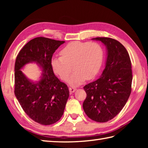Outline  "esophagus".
<instances>
[{"mask_svg":"<svg viewBox=\"0 0 148 148\" xmlns=\"http://www.w3.org/2000/svg\"><path fill=\"white\" fill-rule=\"evenodd\" d=\"M76 90H77L76 88H75V87H74V86L69 87V91H70V93H74Z\"/></svg>","mask_w":148,"mask_h":148,"instance_id":"esophagus-1","label":"esophagus"}]
</instances>
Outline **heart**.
Returning <instances> with one entry per match:
<instances>
[{
    "instance_id": "1",
    "label": "heart",
    "mask_w": 148,
    "mask_h": 148,
    "mask_svg": "<svg viewBox=\"0 0 148 148\" xmlns=\"http://www.w3.org/2000/svg\"><path fill=\"white\" fill-rule=\"evenodd\" d=\"M61 57L53 58V71L62 80L66 81L71 71L74 72L69 79L72 85H78L86 79H92L98 73L103 60V50L97 42L73 41L63 48Z\"/></svg>"
}]
</instances>
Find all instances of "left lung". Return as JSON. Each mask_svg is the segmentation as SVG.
Returning a JSON list of instances; mask_svg holds the SVG:
<instances>
[{"label":"left lung","instance_id":"obj_1","mask_svg":"<svg viewBox=\"0 0 148 148\" xmlns=\"http://www.w3.org/2000/svg\"><path fill=\"white\" fill-rule=\"evenodd\" d=\"M106 47V67L100 76L83 87V108L92 120L107 122L123 108L131 93L132 72L130 56L123 45L109 37H96Z\"/></svg>","mask_w":148,"mask_h":148}]
</instances>
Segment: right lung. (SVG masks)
Listing matches in <instances>:
<instances>
[{
	"mask_svg": "<svg viewBox=\"0 0 148 148\" xmlns=\"http://www.w3.org/2000/svg\"><path fill=\"white\" fill-rule=\"evenodd\" d=\"M64 42L36 37L24 46L16 59L15 96L26 114L39 124L49 125L58 121L69 97L67 86L55 76L51 65L53 53ZM30 62H36L42 70L40 79L36 82L28 79L21 70Z\"/></svg>",
	"mask_w": 148,
	"mask_h": 148,
	"instance_id": "right-lung-1",
	"label": "right lung"
}]
</instances>
